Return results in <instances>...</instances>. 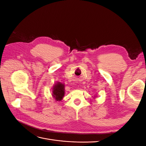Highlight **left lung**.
<instances>
[{"instance_id": "obj_1", "label": "left lung", "mask_w": 146, "mask_h": 146, "mask_svg": "<svg viewBox=\"0 0 146 146\" xmlns=\"http://www.w3.org/2000/svg\"><path fill=\"white\" fill-rule=\"evenodd\" d=\"M96 98V96H94V99H95Z\"/></svg>"}]
</instances>
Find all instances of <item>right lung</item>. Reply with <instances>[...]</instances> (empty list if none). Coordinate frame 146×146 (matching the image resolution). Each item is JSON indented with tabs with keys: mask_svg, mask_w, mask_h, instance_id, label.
I'll use <instances>...</instances> for the list:
<instances>
[{
	"mask_svg": "<svg viewBox=\"0 0 146 146\" xmlns=\"http://www.w3.org/2000/svg\"><path fill=\"white\" fill-rule=\"evenodd\" d=\"M64 84L60 82H56L54 84L52 88V96L56 101L60 102L63 99L64 96L65 90Z\"/></svg>",
	"mask_w": 146,
	"mask_h": 146,
	"instance_id": "right-lung-1",
	"label": "right lung"
}]
</instances>
